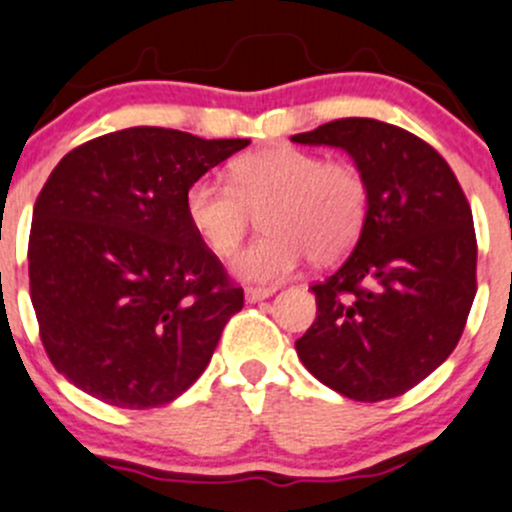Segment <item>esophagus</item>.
<instances>
[{"mask_svg": "<svg viewBox=\"0 0 512 512\" xmlns=\"http://www.w3.org/2000/svg\"><path fill=\"white\" fill-rule=\"evenodd\" d=\"M276 288H246V303H258V301H266L268 296H273Z\"/></svg>", "mask_w": 512, "mask_h": 512, "instance_id": "obj_1", "label": "esophagus"}]
</instances>
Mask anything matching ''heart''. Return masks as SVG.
Instances as JSON below:
<instances>
[{
	"label": "heart",
	"instance_id": "heart-1",
	"mask_svg": "<svg viewBox=\"0 0 512 512\" xmlns=\"http://www.w3.org/2000/svg\"><path fill=\"white\" fill-rule=\"evenodd\" d=\"M368 181L348 161L298 146L278 144L251 151L231 164V184L199 176L186 189L184 211L201 244L229 256L244 239L251 211L263 209L268 231L231 261L244 281L278 283L308 258L333 263L356 246L368 219Z\"/></svg>",
	"mask_w": 512,
	"mask_h": 512
}]
</instances>
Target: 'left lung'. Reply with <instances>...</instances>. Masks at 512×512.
<instances>
[{
	"label": "left lung",
	"instance_id": "left-lung-1",
	"mask_svg": "<svg viewBox=\"0 0 512 512\" xmlns=\"http://www.w3.org/2000/svg\"><path fill=\"white\" fill-rule=\"evenodd\" d=\"M291 141L343 149L371 194L351 256L311 286L318 311L298 358L353 401L403 396L453 353L473 306L478 246L463 189L433 146L376 119L328 121Z\"/></svg>",
	"mask_w": 512,
	"mask_h": 512
}]
</instances>
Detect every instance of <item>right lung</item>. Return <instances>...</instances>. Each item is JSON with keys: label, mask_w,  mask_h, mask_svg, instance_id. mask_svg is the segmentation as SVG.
<instances>
[{"label": "right lung", "mask_w": 512, "mask_h": 512, "mask_svg": "<svg viewBox=\"0 0 512 512\" xmlns=\"http://www.w3.org/2000/svg\"><path fill=\"white\" fill-rule=\"evenodd\" d=\"M249 139L131 126L69 151L34 204L29 288L59 373L116 408L179 398L244 291L201 244L186 189Z\"/></svg>", "instance_id": "obj_1"}]
</instances>
